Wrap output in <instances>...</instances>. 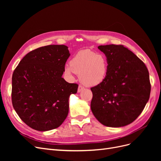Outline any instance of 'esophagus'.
<instances>
[{
	"label": "esophagus",
	"mask_w": 161,
	"mask_h": 161,
	"mask_svg": "<svg viewBox=\"0 0 161 161\" xmlns=\"http://www.w3.org/2000/svg\"><path fill=\"white\" fill-rule=\"evenodd\" d=\"M84 89H85V87L84 86H82V85H79V88H78V92H80L82 90H84Z\"/></svg>",
	"instance_id": "34e87169"
}]
</instances>
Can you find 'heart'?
Listing matches in <instances>:
<instances>
[{
    "label": "heart",
    "mask_w": 161,
    "mask_h": 161,
    "mask_svg": "<svg viewBox=\"0 0 161 161\" xmlns=\"http://www.w3.org/2000/svg\"><path fill=\"white\" fill-rule=\"evenodd\" d=\"M108 70L106 58L101 53L90 51H81L73 57L70 65L65 67L68 75H79L82 83L86 86H95L105 79Z\"/></svg>",
    "instance_id": "heart-1"
}]
</instances>
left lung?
I'll return each mask as SVG.
<instances>
[{"mask_svg":"<svg viewBox=\"0 0 161 161\" xmlns=\"http://www.w3.org/2000/svg\"><path fill=\"white\" fill-rule=\"evenodd\" d=\"M108 70L104 80L91 89V109L101 124L119 128L142 113L150 93L149 73L144 63L122 45L99 46Z\"/></svg>","mask_w":161,"mask_h":161,"instance_id":"obj_1","label":"left lung"}]
</instances>
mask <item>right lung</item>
<instances>
[{
    "label": "right lung",
    "instance_id": "1",
    "mask_svg": "<svg viewBox=\"0 0 161 161\" xmlns=\"http://www.w3.org/2000/svg\"><path fill=\"white\" fill-rule=\"evenodd\" d=\"M64 45L39 47L23 57L12 76V103L24 123L41 131L55 129L69 114V97L78 85L63 78L70 56Z\"/></svg>",
    "mask_w": 161,
    "mask_h": 161
}]
</instances>
